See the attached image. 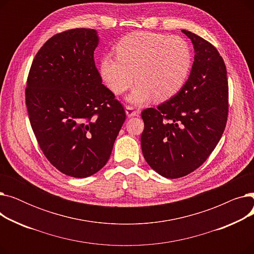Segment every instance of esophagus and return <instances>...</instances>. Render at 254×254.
<instances>
[{"label":"esophagus","mask_w":254,"mask_h":254,"mask_svg":"<svg viewBox=\"0 0 254 254\" xmlns=\"http://www.w3.org/2000/svg\"><path fill=\"white\" fill-rule=\"evenodd\" d=\"M126 114L127 117H134L139 115V111L135 110L131 106H127L126 107Z\"/></svg>","instance_id":"34e87169"}]
</instances>
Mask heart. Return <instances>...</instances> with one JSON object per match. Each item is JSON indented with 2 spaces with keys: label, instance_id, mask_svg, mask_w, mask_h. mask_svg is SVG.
<instances>
[{
  "label": "heart",
  "instance_id": "heart-1",
  "mask_svg": "<svg viewBox=\"0 0 254 254\" xmlns=\"http://www.w3.org/2000/svg\"><path fill=\"white\" fill-rule=\"evenodd\" d=\"M116 53L117 57L102 59L101 76L115 95L127 90L136 79L138 84L127 98L134 105L153 98L166 101L177 95L192 63L190 47L184 39L158 33H131L117 43Z\"/></svg>",
  "mask_w": 254,
  "mask_h": 254
}]
</instances>
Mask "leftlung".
Instances as JSON below:
<instances>
[{"label": "left lung", "instance_id": "left-lung-1", "mask_svg": "<svg viewBox=\"0 0 254 254\" xmlns=\"http://www.w3.org/2000/svg\"><path fill=\"white\" fill-rule=\"evenodd\" d=\"M193 45L194 61L188 81L171 100L142 111L143 156L163 177L190 174L208 158L228 120L226 68L217 49L182 30Z\"/></svg>", "mask_w": 254, "mask_h": 254}]
</instances>
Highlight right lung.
Returning <instances> with one entry per match:
<instances>
[{"label":"right lung","mask_w":254,"mask_h":254,"mask_svg":"<svg viewBox=\"0 0 254 254\" xmlns=\"http://www.w3.org/2000/svg\"><path fill=\"white\" fill-rule=\"evenodd\" d=\"M96 30L57 34L40 48L28 77L25 104L40 148L64 174L85 178L108 162L126 112L102 84L93 52Z\"/></svg>","instance_id":"right-lung-1"}]
</instances>
